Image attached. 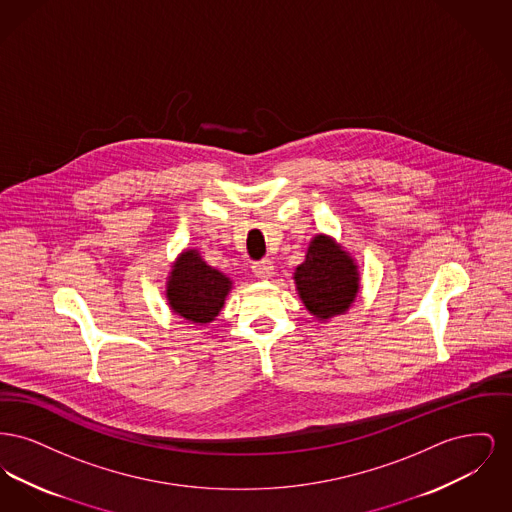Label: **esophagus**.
Returning <instances> with one entry per match:
<instances>
[{"instance_id": "34e87169", "label": "esophagus", "mask_w": 512, "mask_h": 512, "mask_svg": "<svg viewBox=\"0 0 512 512\" xmlns=\"http://www.w3.org/2000/svg\"><path fill=\"white\" fill-rule=\"evenodd\" d=\"M251 268H253V274H255L257 278H261V280H268V278H272V274H274V265H272L268 259L253 263V267Z\"/></svg>"}]
</instances>
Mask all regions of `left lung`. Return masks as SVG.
Masks as SVG:
<instances>
[{
	"mask_svg": "<svg viewBox=\"0 0 512 512\" xmlns=\"http://www.w3.org/2000/svg\"><path fill=\"white\" fill-rule=\"evenodd\" d=\"M293 282L305 309L318 322L345 315L361 290L355 257L328 234H317L309 242L305 261L293 272Z\"/></svg>",
	"mask_w": 512,
	"mask_h": 512,
	"instance_id": "left-lung-1",
	"label": "left lung"
}]
</instances>
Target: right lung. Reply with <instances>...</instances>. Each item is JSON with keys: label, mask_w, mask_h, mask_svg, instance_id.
<instances>
[{"label": "right lung", "mask_w": 512, "mask_h": 512, "mask_svg": "<svg viewBox=\"0 0 512 512\" xmlns=\"http://www.w3.org/2000/svg\"><path fill=\"white\" fill-rule=\"evenodd\" d=\"M232 284V278L207 265L197 249H184L172 263L165 295L174 315L203 326L219 317Z\"/></svg>", "instance_id": "obj_1"}]
</instances>
